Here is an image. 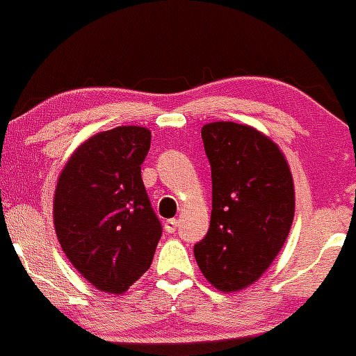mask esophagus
Listing matches in <instances>:
<instances>
[{
  "label": "esophagus",
  "instance_id": "obj_1",
  "mask_svg": "<svg viewBox=\"0 0 356 356\" xmlns=\"http://www.w3.org/2000/svg\"><path fill=\"white\" fill-rule=\"evenodd\" d=\"M177 226H179L177 219H167L165 222H164V229H165L167 232H170V234L177 231Z\"/></svg>",
  "mask_w": 356,
  "mask_h": 356
}]
</instances>
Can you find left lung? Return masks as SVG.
Wrapping results in <instances>:
<instances>
[{"label": "left lung", "mask_w": 356, "mask_h": 356, "mask_svg": "<svg viewBox=\"0 0 356 356\" xmlns=\"http://www.w3.org/2000/svg\"><path fill=\"white\" fill-rule=\"evenodd\" d=\"M201 134L212 212L194 256L214 288L239 291L259 280L284 246L295 218V184L280 147L254 127L211 122Z\"/></svg>", "instance_id": "1"}]
</instances>
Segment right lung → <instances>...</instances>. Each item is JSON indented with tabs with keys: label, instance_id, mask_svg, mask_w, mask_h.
Segmentation results:
<instances>
[{
	"label": "right lung",
	"instance_id": "add662e5",
	"mask_svg": "<svg viewBox=\"0 0 356 356\" xmlns=\"http://www.w3.org/2000/svg\"><path fill=\"white\" fill-rule=\"evenodd\" d=\"M150 130L122 125L76 147L56 182L53 222L73 268L97 289L122 295L150 268L162 226L140 165Z\"/></svg>",
	"mask_w": 356,
	"mask_h": 356
}]
</instances>
